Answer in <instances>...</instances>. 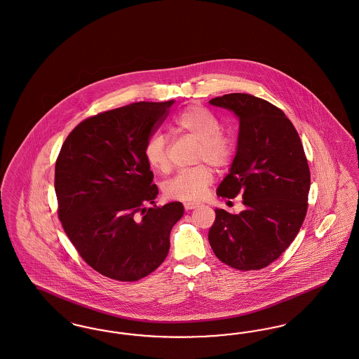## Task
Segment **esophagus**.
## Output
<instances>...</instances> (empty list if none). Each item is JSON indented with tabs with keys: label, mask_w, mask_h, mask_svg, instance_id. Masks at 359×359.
<instances>
[{
	"label": "esophagus",
	"mask_w": 359,
	"mask_h": 359,
	"mask_svg": "<svg viewBox=\"0 0 359 359\" xmlns=\"http://www.w3.org/2000/svg\"><path fill=\"white\" fill-rule=\"evenodd\" d=\"M196 207H199V203H192V201H187V203H184V208H186V211L195 210Z\"/></svg>",
	"instance_id": "34e87169"
}]
</instances>
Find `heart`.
Segmentation results:
<instances>
[{
    "label": "heart",
    "instance_id": "obj_1",
    "mask_svg": "<svg viewBox=\"0 0 359 359\" xmlns=\"http://www.w3.org/2000/svg\"><path fill=\"white\" fill-rule=\"evenodd\" d=\"M173 129L201 142L196 161L201 165L177 173L164 186V194L173 201H199L214 182V170L205 164L226 167L233 156L235 144L230 136L222 132L220 120L214 112L199 104L188 105L173 118ZM144 158L156 172L170 171L168 142L161 133H154L144 144Z\"/></svg>",
    "mask_w": 359,
    "mask_h": 359
}]
</instances>
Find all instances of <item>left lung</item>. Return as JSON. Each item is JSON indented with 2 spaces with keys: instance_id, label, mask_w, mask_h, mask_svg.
I'll use <instances>...</instances> for the list:
<instances>
[{
  "instance_id": "left-lung-1",
  "label": "left lung",
  "mask_w": 359,
  "mask_h": 359,
  "mask_svg": "<svg viewBox=\"0 0 359 359\" xmlns=\"http://www.w3.org/2000/svg\"><path fill=\"white\" fill-rule=\"evenodd\" d=\"M239 118L236 156L217 196H243L245 210H215L208 241L216 257L241 271L260 270L279 258L307 214L310 168L301 137L283 111L248 93L210 100Z\"/></svg>"
}]
</instances>
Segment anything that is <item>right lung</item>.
Returning a JSON list of instances; mask_svg holds the SVG:
<instances>
[{"mask_svg":"<svg viewBox=\"0 0 359 359\" xmlns=\"http://www.w3.org/2000/svg\"><path fill=\"white\" fill-rule=\"evenodd\" d=\"M175 101L133 102L81 121L55 168L58 219L74 248L104 276L136 282L167 258L180 201L145 208L158 195L144 144Z\"/></svg>","mask_w":359,"mask_h":359,"instance_id":"right-lung-1","label":"right lung"}]
</instances>
